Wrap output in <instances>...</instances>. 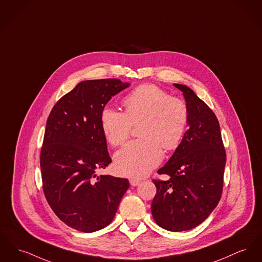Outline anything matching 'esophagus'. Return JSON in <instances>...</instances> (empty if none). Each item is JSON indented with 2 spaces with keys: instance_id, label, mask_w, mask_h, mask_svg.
Listing matches in <instances>:
<instances>
[{
  "instance_id": "obj_1",
  "label": "esophagus",
  "mask_w": 262,
  "mask_h": 262,
  "mask_svg": "<svg viewBox=\"0 0 262 262\" xmlns=\"http://www.w3.org/2000/svg\"><path fill=\"white\" fill-rule=\"evenodd\" d=\"M129 183H130L132 186H138V185L140 183V180H139V179H134V178H133V179L129 180Z\"/></svg>"
}]
</instances>
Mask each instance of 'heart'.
<instances>
[{"label": "heart", "mask_w": 262, "mask_h": 262, "mask_svg": "<svg viewBox=\"0 0 262 262\" xmlns=\"http://www.w3.org/2000/svg\"><path fill=\"white\" fill-rule=\"evenodd\" d=\"M124 112L105 107L100 121L108 142L118 146L129 137L133 124L139 125L141 139L127 142L115 155L120 174L141 178L156 167L165 150L176 149L184 137L189 122V110L180 98L154 84H142L123 100Z\"/></svg>", "instance_id": "obj_1"}]
</instances>
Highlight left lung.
<instances>
[{
  "label": "left lung",
  "instance_id": "obj_1",
  "mask_svg": "<svg viewBox=\"0 0 262 262\" xmlns=\"http://www.w3.org/2000/svg\"><path fill=\"white\" fill-rule=\"evenodd\" d=\"M174 86L184 95L189 128L168 162L157 171L169 175V180H152L156 194L151 213L159 227L183 231L199 226L220 202L226 150L215 113L189 87Z\"/></svg>",
  "mask_w": 262,
  "mask_h": 262
}]
</instances>
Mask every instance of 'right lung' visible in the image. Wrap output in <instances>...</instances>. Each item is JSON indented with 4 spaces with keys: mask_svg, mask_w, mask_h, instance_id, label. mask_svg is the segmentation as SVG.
<instances>
[{
    "mask_svg": "<svg viewBox=\"0 0 262 262\" xmlns=\"http://www.w3.org/2000/svg\"><path fill=\"white\" fill-rule=\"evenodd\" d=\"M128 86L120 79L82 81L48 116L40 150L43 193L55 215L77 231L107 227L129 187L127 179L95 173L112 162L101 112Z\"/></svg>",
    "mask_w": 262,
    "mask_h": 262,
    "instance_id": "1",
    "label": "right lung"
}]
</instances>
